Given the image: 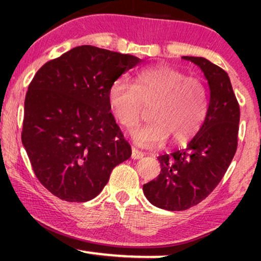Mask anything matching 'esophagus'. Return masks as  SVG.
Returning <instances> with one entry per match:
<instances>
[{
	"instance_id": "esophagus-1",
	"label": "esophagus",
	"mask_w": 261,
	"mask_h": 261,
	"mask_svg": "<svg viewBox=\"0 0 261 261\" xmlns=\"http://www.w3.org/2000/svg\"><path fill=\"white\" fill-rule=\"evenodd\" d=\"M142 157H143L142 152H140L139 149L136 148H133V151H131V158H133V160H141Z\"/></svg>"
}]
</instances>
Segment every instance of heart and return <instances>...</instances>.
Here are the masks:
<instances>
[{"label":"heart","instance_id":"1","mask_svg":"<svg viewBox=\"0 0 261 261\" xmlns=\"http://www.w3.org/2000/svg\"><path fill=\"white\" fill-rule=\"evenodd\" d=\"M108 101L116 121L131 128L142 118L143 106H152L151 121L134 128L131 139L141 147H155L169 136L184 142L199 133L208 113L205 83L170 66L141 70L134 83L119 79L108 91Z\"/></svg>","mask_w":261,"mask_h":261}]
</instances>
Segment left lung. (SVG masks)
<instances>
[{"label": "left lung", "mask_w": 261, "mask_h": 261, "mask_svg": "<svg viewBox=\"0 0 261 261\" xmlns=\"http://www.w3.org/2000/svg\"><path fill=\"white\" fill-rule=\"evenodd\" d=\"M203 72L210 88L206 120L187 147L157 158L161 173L143 185L152 205L182 211L212 193L228 169L238 145L239 104L226 71L205 58L182 56Z\"/></svg>", "instance_id": "obj_1"}]
</instances>
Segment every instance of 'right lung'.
<instances>
[{
    "instance_id": "right-lung-1",
    "label": "right lung",
    "mask_w": 261,
    "mask_h": 261,
    "mask_svg": "<svg viewBox=\"0 0 261 261\" xmlns=\"http://www.w3.org/2000/svg\"><path fill=\"white\" fill-rule=\"evenodd\" d=\"M141 60L82 45L46 62L24 100L22 142L33 170L53 195L94 199L131 147L110 113L108 91Z\"/></svg>"
}]
</instances>
